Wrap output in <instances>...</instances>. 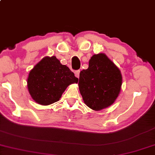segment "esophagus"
<instances>
[{"label": "esophagus", "instance_id": "1", "mask_svg": "<svg viewBox=\"0 0 155 155\" xmlns=\"http://www.w3.org/2000/svg\"><path fill=\"white\" fill-rule=\"evenodd\" d=\"M74 74H75V76H76L77 78H79V74H80V70H77V71H76L74 72Z\"/></svg>", "mask_w": 155, "mask_h": 155}]
</instances>
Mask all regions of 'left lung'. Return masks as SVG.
<instances>
[{"mask_svg":"<svg viewBox=\"0 0 155 155\" xmlns=\"http://www.w3.org/2000/svg\"><path fill=\"white\" fill-rule=\"evenodd\" d=\"M122 80L120 69L105 54L93 55L88 68L79 75V88L84 104L94 110L108 108L118 96Z\"/></svg>","mask_w":155,"mask_h":155,"instance_id":"8db88e82","label":"left lung"}]
</instances>
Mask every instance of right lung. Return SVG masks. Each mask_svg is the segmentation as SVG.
Segmentation results:
<instances>
[{"label":"right lung","mask_w":155,"mask_h":155,"mask_svg":"<svg viewBox=\"0 0 155 155\" xmlns=\"http://www.w3.org/2000/svg\"><path fill=\"white\" fill-rule=\"evenodd\" d=\"M78 78L56 57H45L29 73L28 88L33 100L47 106L58 101L71 84L78 83Z\"/></svg>","instance_id":"add662e5"}]
</instances>
